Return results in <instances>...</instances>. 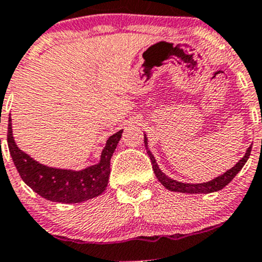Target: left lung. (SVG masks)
Wrapping results in <instances>:
<instances>
[{"instance_id": "8db88e82", "label": "left lung", "mask_w": 262, "mask_h": 262, "mask_svg": "<svg viewBox=\"0 0 262 262\" xmlns=\"http://www.w3.org/2000/svg\"><path fill=\"white\" fill-rule=\"evenodd\" d=\"M144 142H145V146H146L147 155L150 156L151 164H152L154 172H155V175H156V178H158L159 182H160L161 184H163L168 190L178 191V193H187V194H208V193H213V191H218V190L223 189V188H225L228 183H231L232 179H233V178L238 174L239 170L244 168V165L246 164V161L249 160L250 154H251V147H252V145H251V146L246 150L244 158H242L238 163H236V165H233L231 169L226 170L223 174L213 178V179L209 180V182L196 183V184H193V183L178 182V180L171 179L170 177L165 175V172L161 171V169L159 168L155 158H154V155L149 150V146H147L146 134H144Z\"/></svg>"}]
</instances>
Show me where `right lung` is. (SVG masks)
Returning <instances> with one entry per match:
<instances>
[{"mask_svg":"<svg viewBox=\"0 0 262 262\" xmlns=\"http://www.w3.org/2000/svg\"><path fill=\"white\" fill-rule=\"evenodd\" d=\"M122 131L120 130L110 136L102 150L98 164L87 166L82 170L47 166L18 149L13 140L11 117L9 118L7 144L21 179L35 193L58 203H82L101 195L106 190L111 172V158L122 136Z\"/></svg>","mask_w":262,"mask_h":262,"instance_id":"add662e5","label":"right lung"}]
</instances>
